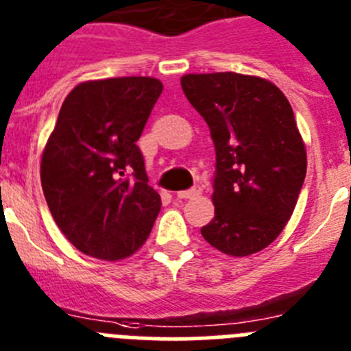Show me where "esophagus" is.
Returning a JSON list of instances; mask_svg holds the SVG:
<instances>
[{
  "instance_id": "34e87169",
  "label": "esophagus",
  "mask_w": 351,
  "mask_h": 351,
  "mask_svg": "<svg viewBox=\"0 0 351 351\" xmlns=\"http://www.w3.org/2000/svg\"><path fill=\"white\" fill-rule=\"evenodd\" d=\"M176 195H178V198H184V200L186 198H197L202 195V188L200 186H195V188L186 189V191H178Z\"/></svg>"
}]
</instances>
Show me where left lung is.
Returning <instances> with one entry per match:
<instances>
[{
	"mask_svg": "<svg viewBox=\"0 0 351 351\" xmlns=\"http://www.w3.org/2000/svg\"><path fill=\"white\" fill-rule=\"evenodd\" d=\"M181 86L215 146V215L202 237L228 256L259 252L291 219L306 176L291 104L268 80L231 71L184 75Z\"/></svg>",
	"mask_w": 351,
	"mask_h": 351,
	"instance_id": "obj_1",
	"label": "left lung"
}]
</instances>
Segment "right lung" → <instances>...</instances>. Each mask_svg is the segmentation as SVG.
<instances>
[{"mask_svg":"<svg viewBox=\"0 0 351 351\" xmlns=\"http://www.w3.org/2000/svg\"><path fill=\"white\" fill-rule=\"evenodd\" d=\"M162 90L151 76L90 80L62 102L41 154V188L57 226L86 256L121 261L149 237L162 200L136 143Z\"/></svg>","mask_w":351,"mask_h":351,"instance_id":"add662e5","label":"right lung"}]
</instances>
